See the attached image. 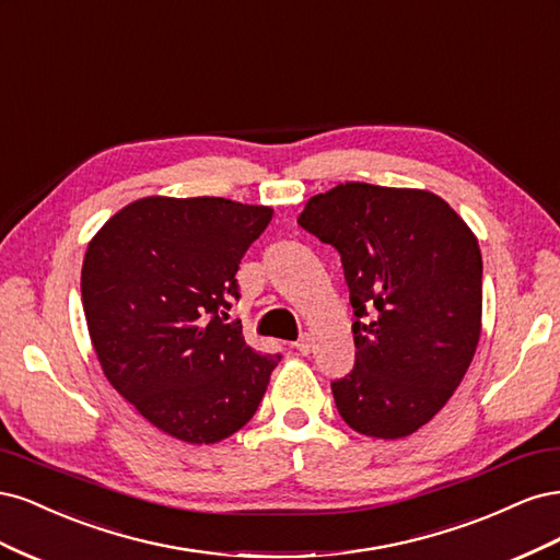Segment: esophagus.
Listing matches in <instances>:
<instances>
[{"mask_svg": "<svg viewBox=\"0 0 560 560\" xmlns=\"http://www.w3.org/2000/svg\"><path fill=\"white\" fill-rule=\"evenodd\" d=\"M294 348L301 352V354H311V350H313V336L311 334H303L299 341L294 343Z\"/></svg>", "mask_w": 560, "mask_h": 560, "instance_id": "34e87169", "label": "esophagus"}]
</instances>
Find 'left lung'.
I'll list each match as a JSON object with an SVG mask.
<instances>
[{
	"mask_svg": "<svg viewBox=\"0 0 560 560\" xmlns=\"http://www.w3.org/2000/svg\"><path fill=\"white\" fill-rule=\"evenodd\" d=\"M299 226L341 254L354 369L331 383L348 425L401 439L444 409L481 336V249L444 198L364 182L313 196Z\"/></svg>",
	"mask_w": 560,
	"mask_h": 560,
	"instance_id": "8db88e82",
	"label": "left lung"
}]
</instances>
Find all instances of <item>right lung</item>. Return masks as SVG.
I'll return each instance as SVG.
<instances>
[{
    "instance_id": "right-lung-1",
    "label": "right lung",
    "mask_w": 560,
    "mask_h": 560,
    "mask_svg": "<svg viewBox=\"0 0 560 560\" xmlns=\"http://www.w3.org/2000/svg\"><path fill=\"white\" fill-rule=\"evenodd\" d=\"M273 208L147 196L89 243L81 299L107 381L142 418L186 444H217L257 411L280 358L229 322L238 266Z\"/></svg>"
}]
</instances>
